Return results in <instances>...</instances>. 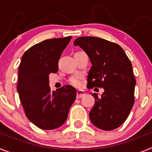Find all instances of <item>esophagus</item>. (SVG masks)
<instances>
[{"mask_svg": "<svg viewBox=\"0 0 152 152\" xmlns=\"http://www.w3.org/2000/svg\"><path fill=\"white\" fill-rule=\"evenodd\" d=\"M85 93L83 91H77V98H81L84 96H85Z\"/></svg>", "mask_w": 152, "mask_h": 152, "instance_id": "obj_1", "label": "esophagus"}]
</instances>
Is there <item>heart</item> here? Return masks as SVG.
<instances>
[{"label":"heart","instance_id":"1","mask_svg":"<svg viewBox=\"0 0 152 152\" xmlns=\"http://www.w3.org/2000/svg\"><path fill=\"white\" fill-rule=\"evenodd\" d=\"M69 83L75 87H80L81 86V77L79 75H76L72 77L69 80Z\"/></svg>","mask_w":152,"mask_h":152}]
</instances>
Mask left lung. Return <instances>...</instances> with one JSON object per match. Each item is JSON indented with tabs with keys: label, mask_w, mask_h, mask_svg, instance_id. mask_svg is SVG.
I'll return each mask as SVG.
<instances>
[{
	"label": "left lung",
	"mask_w": 152,
	"mask_h": 152,
	"mask_svg": "<svg viewBox=\"0 0 152 152\" xmlns=\"http://www.w3.org/2000/svg\"><path fill=\"white\" fill-rule=\"evenodd\" d=\"M74 45L84 49L92 63L87 88L104 89L100 97L91 94L95 98L89 113L91 123L106 131L118 128L135 103L136 80L129 58L120 45L99 37H79Z\"/></svg>",
	"instance_id": "obj_1"
}]
</instances>
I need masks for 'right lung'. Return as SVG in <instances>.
Masks as SVG:
<instances>
[{
    "mask_svg": "<svg viewBox=\"0 0 152 152\" xmlns=\"http://www.w3.org/2000/svg\"><path fill=\"white\" fill-rule=\"evenodd\" d=\"M72 36L44 40L22 56L18 70L20 100L26 117L41 129H55L64 124L76 99L77 91L66 85L51 91L49 75L56 73L61 52Z\"/></svg>",
    "mask_w": 152,
    "mask_h": 152,
    "instance_id": "add662e5",
    "label": "right lung"
}]
</instances>
